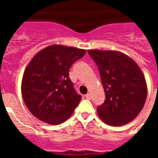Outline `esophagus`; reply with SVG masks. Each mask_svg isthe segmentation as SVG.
I'll use <instances>...</instances> for the list:
<instances>
[{
  "instance_id": "1",
  "label": "esophagus",
  "mask_w": 158,
  "mask_h": 158,
  "mask_svg": "<svg viewBox=\"0 0 158 158\" xmlns=\"http://www.w3.org/2000/svg\"><path fill=\"white\" fill-rule=\"evenodd\" d=\"M85 97L87 98V99H91V94L90 93H87L85 95Z\"/></svg>"
}]
</instances>
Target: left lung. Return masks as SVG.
I'll use <instances>...</instances> for the list:
<instances>
[{
    "instance_id": "1",
    "label": "left lung",
    "mask_w": 158,
    "mask_h": 158,
    "mask_svg": "<svg viewBox=\"0 0 158 158\" xmlns=\"http://www.w3.org/2000/svg\"><path fill=\"white\" fill-rule=\"evenodd\" d=\"M99 69L106 99L97 107L106 124L128 123L142 110L147 96L145 77L135 62L115 51H88Z\"/></svg>"
}]
</instances>
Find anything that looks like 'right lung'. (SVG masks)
<instances>
[{
	"label": "right lung",
	"instance_id": "right-lung-1",
	"mask_svg": "<svg viewBox=\"0 0 158 158\" xmlns=\"http://www.w3.org/2000/svg\"><path fill=\"white\" fill-rule=\"evenodd\" d=\"M85 54L83 49L54 45L33 57L23 73L22 96L34 116L50 124L62 123L71 116L82 96L69 72Z\"/></svg>",
	"mask_w": 158,
	"mask_h": 158
}]
</instances>
